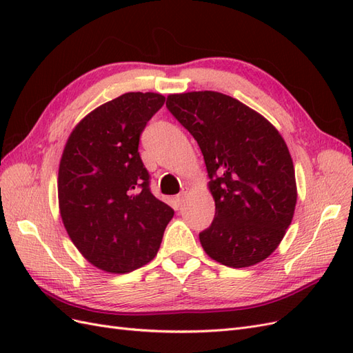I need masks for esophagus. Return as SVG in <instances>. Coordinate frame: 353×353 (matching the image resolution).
<instances>
[{
  "label": "esophagus",
  "mask_w": 353,
  "mask_h": 353,
  "mask_svg": "<svg viewBox=\"0 0 353 353\" xmlns=\"http://www.w3.org/2000/svg\"><path fill=\"white\" fill-rule=\"evenodd\" d=\"M184 197H185V193H184V191H183V193H181V194H178L174 200H175V206L176 208H179L181 205H183V201H184Z\"/></svg>",
  "instance_id": "obj_1"
}]
</instances>
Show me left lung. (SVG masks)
Here are the masks:
<instances>
[{
	"label": "left lung",
	"instance_id": "left-lung-1",
	"mask_svg": "<svg viewBox=\"0 0 353 353\" xmlns=\"http://www.w3.org/2000/svg\"><path fill=\"white\" fill-rule=\"evenodd\" d=\"M166 108L194 137L210 178L215 218L199 234L201 248L231 268L262 262L285 236L297 200L283 137L262 114L216 91L170 94Z\"/></svg>",
	"mask_w": 353,
	"mask_h": 353
}]
</instances>
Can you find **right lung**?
Instances as JSON below:
<instances>
[{
    "mask_svg": "<svg viewBox=\"0 0 353 353\" xmlns=\"http://www.w3.org/2000/svg\"><path fill=\"white\" fill-rule=\"evenodd\" d=\"M163 104L162 94H122L85 116L63 150L57 181L63 225L101 271L125 274L153 261L174 216L152 194L138 153L141 132Z\"/></svg>",
    "mask_w": 353,
    "mask_h": 353,
    "instance_id": "obj_1",
    "label": "right lung"
}]
</instances>
